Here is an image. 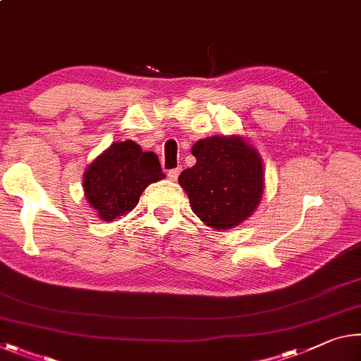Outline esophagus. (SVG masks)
Masks as SVG:
<instances>
[{
  "label": "esophagus",
  "mask_w": 361,
  "mask_h": 361,
  "mask_svg": "<svg viewBox=\"0 0 361 361\" xmlns=\"http://www.w3.org/2000/svg\"><path fill=\"white\" fill-rule=\"evenodd\" d=\"M180 171H181V167H176V169H171V170H169V180H171V181H176V180H178Z\"/></svg>",
  "instance_id": "esophagus-1"
}]
</instances>
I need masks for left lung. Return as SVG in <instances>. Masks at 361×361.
I'll use <instances>...</instances> for the list:
<instances>
[{
    "label": "left lung",
    "mask_w": 361,
    "mask_h": 361,
    "mask_svg": "<svg viewBox=\"0 0 361 361\" xmlns=\"http://www.w3.org/2000/svg\"><path fill=\"white\" fill-rule=\"evenodd\" d=\"M196 165L178 181L194 214L214 230H230L254 214L265 176L260 154L243 136H210L192 146Z\"/></svg>",
    "instance_id": "obj_1"
}]
</instances>
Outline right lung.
Returning a JSON list of instances; mask_svg holds the SVG:
<instances>
[{
	"mask_svg": "<svg viewBox=\"0 0 361 361\" xmlns=\"http://www.w3.org/2000/svg\"><path fill=\"white\" fill-rule=\"evenodd\" d=\"M164 176L156 154L142 152L131 140L118 141L85 170V197L101 220L112 221L133 210L142 191Z\"/></svg>",
	"mask_w": 361,
	"mask_h": 361,
	"instance_id": "add662e5",
	"label": "right lung"
}]
</instances>
